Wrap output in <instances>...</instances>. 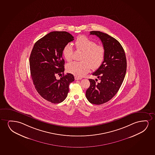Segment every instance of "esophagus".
Here are the masks:
<instances>
[{"label":"esophagus","instance_id":"obj_1","mask_svg":"<svg viewBox=\"0 0 155 155\" xmlns=\"http://www.w3.org/2000/svg\"><path fill=\"white\" fill-rule=\"evenodd\" d=\"M74 79H75L76 81H78V80H81V78H79V77H74Z\"/></svg>","mask_w":155,"mask_h":155}]
</instances>
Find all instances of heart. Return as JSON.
Instances as JSON below:
<instances>
[{
  "label": "heart",
  "instance_id": "1",
  "mask_svg": "<svg viewBox=\"0 0 155 155\" xmlns=\"http://www.w3.org/2000/svg\"><path fill=\"white\" fill-rule=\"evenodd\" d=\"M77 50L83 51L81 61L68 64L67 71L76 77L84 76L91 69H97L102 65L105 58V49L101 45H97L94 41L84 35L79 36L74 42ZM62 53L66 61L72 60L74 49L72 45L68 43L64 47Z\"/></svg>",
  "mask_w": 155,
  "mask_h": 155
}]
</instances>
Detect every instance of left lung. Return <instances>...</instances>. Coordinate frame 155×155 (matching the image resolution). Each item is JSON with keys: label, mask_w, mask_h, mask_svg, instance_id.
I'll return each instance as SVG.
<instances>
[{"label": "left lung", "mask_w": 155, "mask_h": 155, "mask_svg": "<svg viewBox=\"0 0 155 155\" xmlns=\"http://www.w3.org/2000/svg\"><path fill=\"white\" fill-rule=\"evenodd\" d=\"M90 34L95 35L102 41L105 58L102 65L92 74L100 82H96L97 79H89L90 86L86 96L91 104L101 105L111 100L120 89L126 74L127 59L123 47L115 38L100 31H91Z\"/></svg>", "instance_id": "obj_1"}]
</instances>
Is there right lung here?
<instances>
[{"instance_id": "obj_1", "label": "right lung", "mask_w": 155, "mask_h": 155, "mask_svg": "<svg viewBox=\"0 0 155 155\" xmlns=\"http://www.w3.org/2000/svg\"><path fill=\"white\" fill-rule=\"evenodd\" d=\"M74 36L65 31H54L36 41L30 57L31 75L35 88L41 97L52 103L63 102L69 92V86L74 80L71 74H64L62 50ZM63 73L59 80L57 74Z\"/></svg>"}]
</instances>
